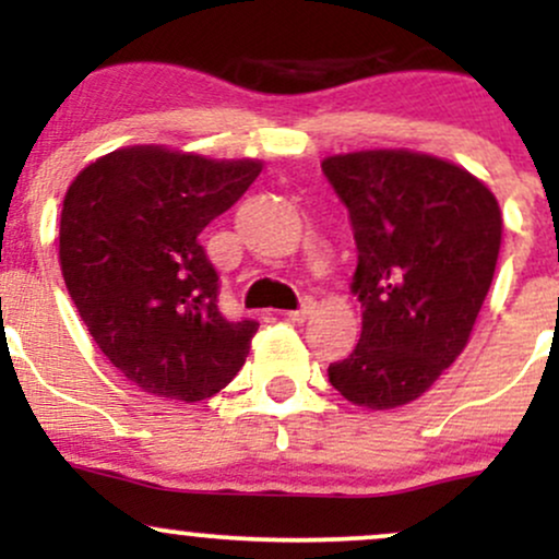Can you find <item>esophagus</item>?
<instances>
[{
  "label": "esophagus",
  "mask_w": 559,
  "mask_h": 559,
  "mask_svg": "<svg viewBox=\"0 0 559 559\" xmlns=\"http://www.w3.org/2000/svg\"><path fill=\"white\" fill-rule=\"evenodd\" d=\"M312 312H316V299H305V301H301L299 310L286 312V318H288V320H294V323H305V320L310 318Z\"/></svg>",
  "instance_id": "34e87169"
}]
</instances>
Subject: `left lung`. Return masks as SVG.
<instances>
[{"label": "left lung", "instance_id": "1", "mask_svg": "<svg viewBox=\"0 0 559 559\" xmlns=\"http://www.w3.org/2000/svg\"><path fill=\"white\" fill-rule=\"evenodd\" d=\"M320 168L349 210L362 305L360 344L329 365L331 386L357 407H402L471 342L502 247L499 202L473 173L423 152H349Z\"/></svg>", "mask_w": 559, "mask_h": 559}]
</instances>
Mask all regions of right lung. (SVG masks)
<instances>
[{
	"label": "right lung",
	"mask_w": 559,
	"mask_h": 559,
	"mask_svg": "<svg viewBox=\"0 0 559 559\" xmlns=\"http://www.w3.org/2000/svg\"><path fill=\"white\" fill-rule=\"evenodd\" d=\"M260 170V159L139 144L94 159L68 186L60 267L70 299L112 368L146 394L207 400L247 360L258 323L221 316L199 234Z\"/></svg>",
	"instance_id": "right-lung-1"
}]
</instances>
